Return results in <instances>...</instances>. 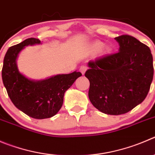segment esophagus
<instances>
[{
	"label": "esophagus",
	"instance_id": "1",
	"mask_svg": "<svg viewBox=\"0 0 155 155\" xmlns=\"http://www.w3.org/2000/svg\"><path fill=\"white\" fill-rule=\"evenodd\" d=\"M87 66H85V65H82V66H80V68H79V71H80V73H82V74H84L85 73H86V71L87 70Z\"/></svg>",
	"mask_w": 155,
	"mask_h": 155
}]
</instances>
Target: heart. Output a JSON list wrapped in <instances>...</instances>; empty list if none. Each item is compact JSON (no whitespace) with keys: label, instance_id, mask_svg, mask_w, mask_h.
Listing matches in <instances>:
<instances>
[{"label":"heart","instance_id":"heart-1","mask_svg":"<svg viewBox=\"0 0 155 155\" xmlns=\"http://www.w3.org/2000/svg\"><path fill=\"white\" fill-rule=\"evenodd\" d=\"M102 47V43H100V42H95V43H92V46H91V49H92V50L96 51V50H99ZM108 50H109V48H108V47H105V50H106V51H108Z\"/></svg>","mask_w":155,"mask_h":155}]
</instances>
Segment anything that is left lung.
Instances as JSON below:
<instances>
[{"mask_svg": "<svg viewBox=\"0 0 155 155\" xmlns=\"http://www.w3.org/2000/svg\"><path fill=\"white\" fill-rule=\"evenodd\" d=\"M118 52L89 61L85 76L90 82L89 98L107 115L125 114L144 100L153 80L151 50L129 35L115 37Z\"/></svg>", "mask_w": 155, "mask_h": 155, "instance_id": "obj_1", "label": "left lung"}]
</instances>
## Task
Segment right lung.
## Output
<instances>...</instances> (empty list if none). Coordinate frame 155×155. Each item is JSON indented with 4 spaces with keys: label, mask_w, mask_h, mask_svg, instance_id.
I'll use <instances>...</instances> for the list:
<instances>
[{
    "label": "right lung",
    "mask_w": 155,
    "mask_h": 155,
    "mask_svg": "<svg viewBox=\"0 0 155 155\" xmlns=\"http://www.w3.org/2000/svg\"><path fill=\"white\" fill-rule=\"evenodd\" d=\"M39 39L29 38L10 47L2 68L4 87L14 105L26 115L37 119L51 118L61 108L66 91L82 73L75 71L59 74L42 80L26 77L19 71L17 60L25 47L40 44Z\"/></svg>",
    "instance_id": "add662e5"
}]
</instances>
